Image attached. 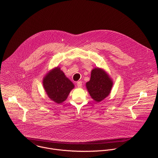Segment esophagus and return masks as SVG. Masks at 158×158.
Returning a JSON list of instances; mask_svg holds the SVG:
<instances>
[{"label":"esophagus","instance_id":"1","mask_svg":"<svg viewBox=\"0 0 158 158\" xmlns=\"http://www.w3.org/2000/svg\"><path fill=\"white\" fill-rule=\"evenodd\" d=\"M82 81H78V82H77V85L78 87H82Z\"/></svg>","mask_w":158,"mask_h":158}]
</instances>
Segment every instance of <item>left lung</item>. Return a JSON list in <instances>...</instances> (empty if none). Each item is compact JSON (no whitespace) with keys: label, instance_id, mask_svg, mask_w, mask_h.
Here are the masks:
<instances>
[{"label":"left lung","instance_id":"obj_1","mask_svg":"<svg viewBox=\"0 0 158 158\" xmlns=\"http://www.w3.org/2000/svg\"><path fill=\"white\" fill-rule=\"evenodd\" d=\"M113 81L109 75L102 69L95 67L91 71V79L85 84L90 96L99 102L110 93Z\"/></svg>","mask_w":158,"mask_h":158}]
</instances>
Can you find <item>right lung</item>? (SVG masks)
<instances>
[{
  "mask_svg": "<svg viewBox=\"0 0 158 158\" xmlns=\"http://www.w3.org/2000/svg\"><path fill=\"white\" fill-rule=\"evenodd\" d=\"M42 83L48 97L57 104L65 101L74 87V84L65 76L58 66L46 74Z\"/></svg>",
  "mask_w": 158,
  "mask_h": 158,
  "instance_id": "add662e5",
  "label": "right lung"
}]
</instances>
